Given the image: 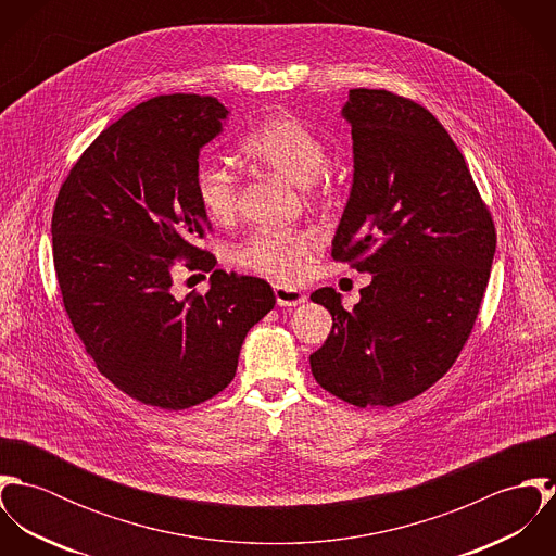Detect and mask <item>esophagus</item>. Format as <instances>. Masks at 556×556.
I'll return each mask as SVG.
<instances>
[{"label": "esophagus", "instance_id": "34e87169", "mask_svg": "<svg viewBox=\"0 0 556 556\" xmlns=\"http://www.w3.org/2000/svg\"><path fill=\"white\" fill-rule=\"evenodd\" d=\"M274 295H276V304L282 308H293V306H300L306 302L304 291H300L295 287H287V285H276Z\"/></svg>", "mask_w": 556, "mask_h": 556}]
</instances>
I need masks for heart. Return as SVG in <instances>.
Returning a JSON list of instances; mask_svg holds the SVG:
<instances>
[{"instance_id": "1", "label": "heart", "mask_w": 556, "mask_h": 556, "mask_svg": "<svg viewBox=\"0 0 556 556\" xmlns=\"http://www.w3.org/2000/svg\"><path fill=\"white\" fill-rule=\"evenodd\" d=\"M245 159L276 173L306 192L325 188L327 148L295 115L280 113L265 119L241 143ZM194 192L203 212L216 223H229L238 214L239 181L220 162H201L194 173ZM315 231H256L233 248V261L278 282H295L304 276L308 258L317 252Z\"/></svg>"}]
</instances>
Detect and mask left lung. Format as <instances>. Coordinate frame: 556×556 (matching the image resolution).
Returning <instances> with one entry per match:
<instances>
[{
	"label": "left lung",
	"instance_id": "obj_1",
	"mask_svg": "<svg viewBox=\"0 0 556 556\" xmlns=\"http://www.w3.org/2000/svg\"><path fill=\"white\" fill-rule=\"evenodd\" d=\"M353 186L331 256L372 274L353 311L323 287L333 318L311 355L318 386L355 406H394L434 386L460 355L496 248L465 156L421 104L351 89Z\"/></svg>",
	"mask_w": 556,
	"mask_h": 556
}]
</instances>
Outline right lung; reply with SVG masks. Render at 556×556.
I'll list each match as a JSON object with an SVG mask.
<instances>
[{"instance_id": "obj_1", "label": "right lung", "mask_w": 556, "mask_h": 556, "mask_svg": "<svg viewBox=\"0 0 556 556\" xmlns=\"http://www.w3.org/2000/svg\"><path fill=\"white\" fill-rule=\"evenodd\" d=\"M227 115L197 93L137 104L83 152L53 210L55 274L87 355L124 394L166 410L223 392L245 333L276 304L265 280L216 269L194 245L207 227L199 154ZM177 257L213 274L205 296L172 295Z\"/></svg>"}]
</instances>
